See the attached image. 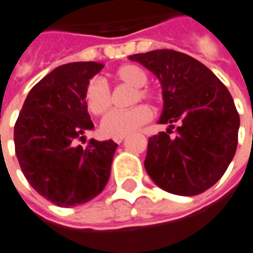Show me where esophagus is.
<instances>
[{"instance_id":"obj_1","label":"esophagus","mask_w":253,"mask_h":253,"mask_svg":"<svg viewBox=\"0 0 253 253\" xmlns=\"http://www.w3.org/2000/svg\"><path fill=\"white\" fill-rule=\"evenodd\" d=\"M123 139H125V137H119V138H115L114 141H115L116 143H122L123 142Z\"/></svg>"}]
</instances>
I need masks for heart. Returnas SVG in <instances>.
Listing matches in <instances>:
<instances>
[{"label": "heart", "mask_w": 253, "mask_h": 253, "mask_svg": "<svg viewBox=\"0 0 253 253\" xmlns=\"http://www.w3.org/2000/svg\"><path fill=\"white\" fill-rule=\"evenodd\" d=\"M112 77L115 78L118 83L126 84L128 86L134 88V92L131 94L132 104L138 103L141 99H156V93L153 90L145 86L148 84V74L137 65L127 63V65L118 67L112 74ZM84 101L86 105V110L92 115H103L111 107L110 89L107 88V85L101 80L93 78L89 81L84 90ZM150 119H152V110L148 105L139 104L130 110L110 112L101 122L100 130L105 137H125L127 134L135 131L145 123H148Z\"/></svg>", "instance_id": "b5f03b06"}]
</instances>
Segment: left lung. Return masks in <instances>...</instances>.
Segmentation results:
<instances>
[{"mask_svg":"<svg viewBox=\"0 0 253 253\" xmlns=\"http://www.w3.org/2000/svg\"><path fill=\"white\" fill-rule=\"evenodd\" d=\"M159 78L167 132L149 138L145 169L164 191L202 194L228 169L237 149L240 116L228 88L203 63L175 50L130 55ZM177 123L176 137L169 131Z\"/></svg>","mask_w":253,"mask_h":253,"instance_id":"left-lung-1","label":"left lung"}]
</instances>
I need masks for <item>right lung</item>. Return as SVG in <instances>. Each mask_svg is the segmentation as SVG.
Wrapping results in <instances>:
<instances>
[{"label":"right lung","mask_w":253,"mask_h":253,"mask_svg":"<svg viewBox=\"0 0 253 253\" xmlns=\"http://www.w3.org/2000/svg\"><path fill=\"white\" fill-rule=\"evenodd\" d=\"M97 62L58 66L30 93L14 125V148L32 188L61 207L86 203L104 190L118 148L112 139L77 145L93 123L84 101Z\"/></svg>","instance_id":"right-lung-1"}]
</instances>
